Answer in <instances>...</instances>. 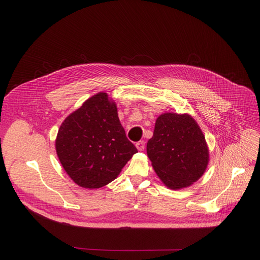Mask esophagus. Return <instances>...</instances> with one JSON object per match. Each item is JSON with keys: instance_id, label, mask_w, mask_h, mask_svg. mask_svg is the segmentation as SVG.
Returning a JSON list of instances; mask_svg holds the SVG:
<instances>
[{"instance_id": "obj_1", "label": "esophagus", "mask_w": 260, "mask_h": 260, "mask_svg": "<svg viewBox=\"0 0 260 260\" xmlns=\"http://www.w3.org/2000/svg\"><path fill=\"white\" fill-rule=\"evenodd\" d=\"M136 147L138 148V151H143L144 147H145V142L144 141H139L136 143Z\"/></svg>"}]
</instances>
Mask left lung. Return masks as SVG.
Here are the masks:
<instances>
[{"label":"left lung","mask_w":260,"mask_h":260,"mask_svg":"<svg viewBox=\"0 0 260 260\" xmlns=\"http://www.w3.org/2000/svg\"><path fill=\"white\" fill-rule=\"evenodd\" d=\"M146 152L159 178L173 189L197 181L209 162L206 138L197 122L185 114L159 116Z\"/></svg>","instance_id":"8db88e82"}]
</instances>
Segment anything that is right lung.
<instances>
[{"mask_svg":"<svg viewBox=\"0 0 260 260\" xmlns=\"http://www.w3.org/2000/svg\"><path fill=\"white\" fill-rule=\"evenodd\" d=\"M56 149L68 176L87 188H99L116 179L138 153L121 125L115 102L105 92L92 95L64 120Z\"/></svg>","mask_w":260,"mask_h":260,"instance_id":"add662e5","label":"right lung"}]
</instances>
